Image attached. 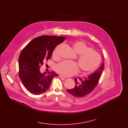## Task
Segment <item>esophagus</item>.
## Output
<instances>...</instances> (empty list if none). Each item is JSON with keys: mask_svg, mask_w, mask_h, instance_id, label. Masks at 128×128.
<instances>
[{"mask_svg": "<svg viewBox=\"0 0 128 128\" xmlns=\"http://www.w3.org/2000/svg\"><path fill=\"white\" fill-rule=\"evenodd\" d=\"M59 77H60V78H66L65 77H64V76H61V75H60V76H59Z\"/></svg>", "mask_w": 128, "mask_h": 128, "instance_id": "1", "label": "esophagus"}]
</instances>
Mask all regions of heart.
<instances>
[{"label": "heart", "mask_w": 128, "mask_h": 128, "mask_svg": "<svg viewBox=\"0 0 128 128\" xmlns=\"http://www.w3.org/2000/svg\"><path fill=\"white\" fill-rule=\"evenodd\" d=\"M62 44L58 46L52 52L54 58L59 57V50ZM72 48L80 54L78 63L69 61H63L55 66L56 70L62 76L68 77L74 76L78 72L79 67L84 74H90L95 71L99 66L101 58L100 54L92 50L82 41L74 42Z\"/></svg>", "instance_id": "1"}]
</instances>
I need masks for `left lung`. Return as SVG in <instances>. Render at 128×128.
<instances>
[{
    "label": "left lung",
    "instance_id": "8db88e82",
    "mask_svg": "<svg viewBox=\"0 0 128 128\" xmlns=\"http://www.w3.org/2000/svg\"><path fill=\"white\" fill-rule=\"evenodd\" d=\"M104 68V63L101 65L95 72L83 78L78 77L76 78V86L72 89L67 90L69 94L75 97L82 98L89 94L96 86L102 75Z\"/></svg>",
    "mask_w": 128,
    "mask_h": 128
}]
</instances>
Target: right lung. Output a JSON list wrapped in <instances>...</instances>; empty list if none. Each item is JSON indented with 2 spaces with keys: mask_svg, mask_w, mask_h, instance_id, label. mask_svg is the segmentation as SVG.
Returning <instances> with one entry per match:
<instances>
[{
  "mask_svg": "<svg viewBox=\"0 0 128 128\" xmlns=\"http://www.w3.org/2000/svg\"><path fill=\"white\" fill-rule=\"evenodd\" d=\"M65 36L42 35L29 42L19 58V74L26 88L33 95H40L48 88L53 78L58 74L52 71L47 75L40 69L44 62L50 59L53 50L65 40Z\"/></svg>",
  "mask_w": 128,
  "mask_h": 128,
  "instance_id": "1",
  "label": "right lung"
}]
</instances>
